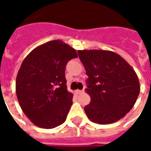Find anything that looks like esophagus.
<instances>
[{"label":"esophagus","mask_w":151,"mask_h":151,"mask_svg":"<svg viewBox=\"0 0 151 151\" xmlns=\"http://www.w3.org/2000/svg\"><path fill=\"white\" fill-rule=\"evenodd\" d=\"M76 92L77 94H83L84 92H85V91L84 90H77Z\"/></svg>","instance_id":"34e87169"}]
</instances>
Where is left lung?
<instances>
[{
	"mask_svg": "<svg viewBox=\"0 0 151 151\" xmlns=\"http://www.w3.org/2000/svg\"><path fill=\"white\" fill-rule=\"evenodd\" d=\"M78 54L88 76L85 91L91 102L84 108L88 118L101 125L119 120L132 110L139 95L135 71L113 51L82 50Z\"/></svg>",
	"mask_w": 151,
	"mask_h": 151,
	"instance_id": "left-lung-1",
	"label": "left lung"
}]
</instances>
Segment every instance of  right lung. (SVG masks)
<instances>
[{"label":"right lung","instance_id":"right-lung-1","mask_svg":"<svg viewBox=\"0 0 151 151\" xmlns=\"http://www.w3.org/2000/svg\"><path fill=\"white\" fill-rule=\"evenodd\" d=\"M76 57L74 48L58 39L39 45L22 61L17 97L25 115L38 127L54 129L66 121L73 94L67 91L65 69Z\"/></svg>","mask_w":151,"mask_h":151}]
</instances>
